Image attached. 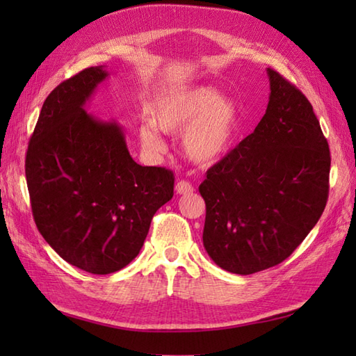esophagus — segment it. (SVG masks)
I'll return each mask as SVG.
<instances>
[{
    "mask_svg": "<svg viewBox=\"0 0 356 356\" xmlns=\"http://www.w3.org/2000/svg\"><path fill=\"white\" fill-rule=\"evenodd\" d=\"M176 193L180 195H188V194H193L194 193V186L186 182V180H179L176 184Z\"/></svg>",
    "mask_w": 356,
    "mask_h": 356,
    "instance_id": "34e87169",
    "label": "esophagus"
}]
</instances>
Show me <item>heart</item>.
Instances as JSON below:
<instances>
[{
  "label": "heart",
  "mask_w": 356,
  "mask_h": 356,
  "mask_svg": "<svg viewBox=\"0 0 356 356\" xmlns=\"http://www.w3.org/2000/svg\"><path fill=\"white\" fill-rule=\"evenodd\" d=\"M151 122L139 127V140L148 153L159 154L165 143L157 130L166 134L182 131L180 148L188 161L211 166L228 157L238 139L241 105L218 90L197 86L159 99L149 110Z\"/></svg>",
  "instance_id": "heart-1"
}]
</instances>
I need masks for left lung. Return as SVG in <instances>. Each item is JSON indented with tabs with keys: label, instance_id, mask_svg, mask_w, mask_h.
Instances as JSON below:
<instances>
[{
	"label": "left lung",
	"instance_id": "1",
	"mask_svg": "<svg viewBox=\"0 0 356 356\" xmlns=\"http://www.w3.org/2000/svg\"><path fill=\"white\" fill-rule=\"evenodd\" d=\"M269 102L255 130L207 171L203 246L222 269L249 275L289 257L321 217L330 153L311 102L266 69Z\"/></svg>",
	"mask_w": 356,
	"mask_h": 356
}]
</instances>
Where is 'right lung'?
I'll return each instance as SVG.
<instances>
[{
	"instance_id": "1",
	"label": "right lung",
	"mask_w": 356,
	"mask_h": 356,
	"mask_svg": "<svg viewBox=\"0 0 356 356\" xmlns=\"http://www.w3.org/2000/svg\"><path fill=\"white\" fill-rule=\"evenodd\" d=\"M107 67L82 70L45 99L26 156L35 223L63 259L111 274L138 257L156 211L172 199L174 176L142 166L115 120L86 111Z\"/></svg>"
}]
</instances>
